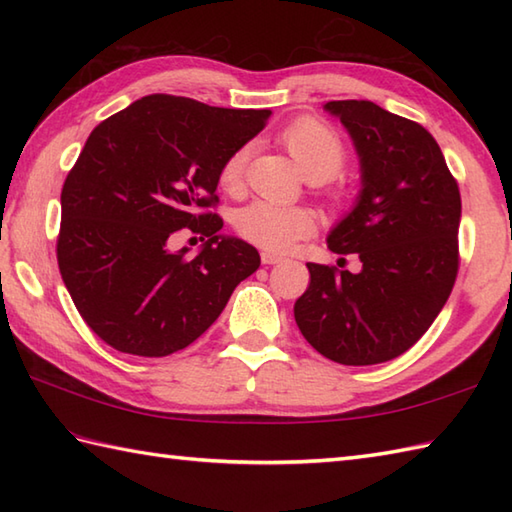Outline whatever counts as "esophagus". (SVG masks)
<instances>
[{
    "label": "esophagus",
    "mask_w": 512,
    "mask_h": 512,
    "mask_svg": "<svg viewBox=\"0 0 512 512\" xmlns=\"http://www.w3.org/2000/svg\"><path fill=\"white\" fill-rule=\"evenodd\" d=\"M281 262H284V257H281V255L262 253V264H266V266H275V264H281Z\"/></svg>",
    "instance_id": "1"
}]
</instances>
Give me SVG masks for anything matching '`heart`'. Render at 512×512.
I'll use <instances>...</instances> for the list:
<instances>
[{
	"mask_svg": "<svg viewBox=\"0 0 512 512\" xmlns=\"http://www.w3.org/2000/svg\"><path fill=\"white\" fill-rule=\"evenodd\" d=\"M281 143L295 158L297 167L312 182L332 178L341 169L345 149L332 127L317 118H299L281 132ZM248 147H239L222 162L220 187L235 191L242 184ZM237 233L250 244L273 253L295 246L299 239L317 231V217L306 206H284L268 200H255L235 213Z\"/></svg>",
	"mask_w": 512,
	"mask_h": 512,
	"instance_id": "obj_1",
	"label": "heart"
}]
</instances>
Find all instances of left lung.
<instances>
[{
	"label": "left lung",
	"instance_id": "1",
	"mask_svg": "<svg viewBox=\"0 0 512 512\" xmlns=\"http://www.w3.org/2000/svg\"><path fill=\"white\" fill-rule=\"evenodd\" d=\"M323 110L350 134L361 191L328 233L336 255L363 268L308 264L295 303L306 341L334 363L376 365L407 352L436 321L458 275L462 202L427 129L372 101H330Z\"/></svg>",
	"mask_w": 512,
	"mask_h": 512
}]
</instances>
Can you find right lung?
Masks as SVG:
<instances>
[{"label": "right lung", "mask_w": 512, "mask_h": 512, "mask_svg": "<svg viewBox=\"0 0 512 512\" xmlns=\"http://www.w3.org/2000/svg\"><path fill=\"white\" fill-rule=\"evenodd\" d=\"M270 114L151 94L94 127L61 191L57 259L76 310L114 350H184L259 268L255 246L202 209L217 202L222 162ZM180 227L207 237L193 260L168 248Z\"/></svg>", "instance_id": "add662e5"}]
</instances>
